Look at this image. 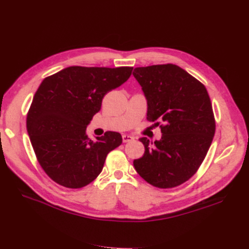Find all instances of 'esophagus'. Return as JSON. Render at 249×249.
I'll use <instances>...</instances> for the list:
<instances>
[{
	"mask_svg": "<svg viewBox=\"0 0 249 249\" xmlns=\"http://www.w3.org/2000/svg\"><path fill=\"white\" fill-rule=\"evenodd\" d=\"M122 139H123L124 143H127V142H130V141H133L134 140L133 137L130 136V135H126V134L122 136Z\"/></svg>",
	"mask_w": 249,
	"mask_h": 249,
	"instance_id": "34e87169",
	"label": "esophagus"
}]
</instances>
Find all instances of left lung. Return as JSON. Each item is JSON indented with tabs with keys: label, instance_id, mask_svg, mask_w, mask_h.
Masks as SVG:
<instances>
[{
	"label": "left lung",
	"instance_id": "obj_1",
	"mask_svg": "<svg viewBox=\"0 0 249 249\" xmlns=\"http://www.w3.org/2000/svg\"><path fill=\"white\" fill-rule=\"evenodd\" d=\"M147 99V120L156 122L159 141L140 138L144 155L133 164L149 184L167 189L189 180L200 167L215 133L208 92L200 81L177 65L134 69Z\"/></svg>",
	"mask_w": 249,
	"mask_h": 249
}]
</instances>
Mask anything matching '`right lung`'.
I'll use <instances>...</instances> for the list:
<instances>
[{
    "label": "right lung",
    "instance_id": "add662e5",
    "mask_svg": "<svg viewBox=\"0 0 249 249\" xmlns=\"http://www.w3.org/2000/svg\"><path fill=\"white\" fill-rule=\"evenodd\" d=\"M132 70L72 66L43 80L27 114V130L39 164L56 183L72 189L88 185L101 173L108 153L122 144L121 134L112 131L93 142L86 127L103 97Z\"/></svg>",
    "mask_w": 249,
    "mask_h": 249
}]
</instances>
